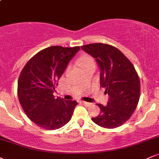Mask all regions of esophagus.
I'll use <instances>...</instances> for the list:
<instances>
[{
    "mask_svg": "<svg viewBox=\"0 0 159 159\" xmlns=\"http://www.w3.org/2000/svg\"><path fill=\"white\" fill-rule=\"evenodd\" d=\"M80 103L82 104L83 105H84V106H90V105H91L90 103L87 102H84V101H81L80 102Z\"/></svg>",
    "mask_w": 159,
    "mask_h": 159,
    "instance_id": "1",
    "label": "esophagus"
}]
</instances>
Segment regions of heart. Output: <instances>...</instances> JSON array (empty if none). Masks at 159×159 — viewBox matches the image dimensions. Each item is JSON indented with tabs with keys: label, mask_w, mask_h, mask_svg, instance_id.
<instances>
[{
	"label": "heart",
	"mask_w": 159,
	"mask_h": 159,
	"mask_svg": "<svg viewBox=\"0 0 159 159\" xmlns=\"http://www.w3.org/2000/svg\"><path fill=\"white\" fill-rule=\"evenodd\" d=\"M93 63H94V61L90 57L85 56L80 59V64L81 65V66L83 67L84 69L86 66H87L93 64Z\"/></svg>",
	"instance_id": "b5f03b06"
}]
</instances>
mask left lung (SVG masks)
Listing matches in <instances>:
<instances>
[{"label":"left lung","mask_w":159,"mask_h":159,"mask_svg":"<svg viewBox=\"0 0 159 159\" xmlns=\"http://www.w3.org/2000/svg\"><path fill=\"white\" fill-rule=\"evenodd\" d=\"M95 58L100 70V86L109 96L107 105L96 104L100 114L92 120L106 129L119 127L130 118L140 98V80L134 66L119 49L103 43L81 47Z\"/></svg>","instance_id":"obj_1"}]
</instances>
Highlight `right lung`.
<instances>
[{
	"mask_svg": "<svg viewBox=\"0 0 159 159\" xmlns=\"http://www.w3.org/2000/svg\"><path fill=\"white\" fill-rule=\"evenodd\" d=\"M79 50V46L48 47L33 57L20 74L19 102L29 119L41 128L60 129L72 118L77 102L55 98L53 93L69 61Z\"/></svg>",
	"mask_w": 159,
	"mask_h": 159,
	"instance_id": "obj_1",
	"label": "right lung"
}]
</instances>
